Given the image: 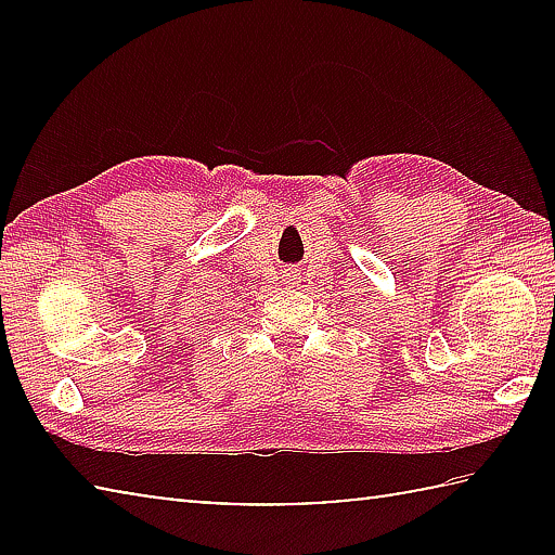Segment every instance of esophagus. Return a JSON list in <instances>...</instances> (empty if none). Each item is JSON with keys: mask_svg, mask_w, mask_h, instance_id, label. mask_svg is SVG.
Wrapping results in <instances>:
<instances>
[{"mask_svg": "<svg viewBox=\"0 0 555 555\" xmlns=\"http://www.w3.org/2000/svg\"><path fill=\"white\" fill-rule=\"evenodd\" d=\"M286 276V281H291V284H294L296 281V271H288V274H284Z\"/></svg>", "mask_w": 555, "mask_h": 555, "instance_id": "1", "label": "esophagus"}]
</instances>
